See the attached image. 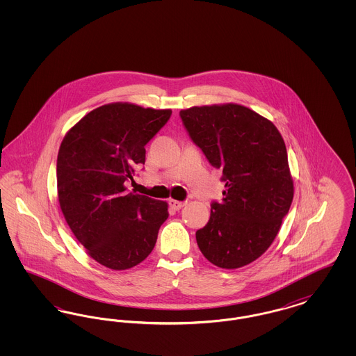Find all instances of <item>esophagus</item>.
I'll return each mask as SVG.
<instances>
[{"label":"esophagus","instance_id":"esophagus-1","mask_svg":"<svg viewBox=\"0 0 356 356\" xmlns=\"http://www.w3.org/2000/svg\"><path fill=\"white\" fill-rule=\"evenodd\" d=\"M186 202H179V200H170V205L172 209H175V211H179V209H181L184 205H186Z\"/></svg>","mask_w":356,"mask_h":356}]
</instances>
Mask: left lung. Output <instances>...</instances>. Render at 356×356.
I'll list each match as a JSON object with an SVG mask.
<instances>
[{"mask_svg": "<svg viewBox=\"0 0 356 356\" xmlns=\"http://www.w3.org/2000/svg\"><path fill=\"white\" fill-rule=\"evenodd\" d=\"M180 118L225 183L197 245L220 268L247 266L268 250L293 199L284 140L270 120L237 104L193 106Z\"/></svg>", "mask_w": 356, "mask_h": 356, "instance_id": "left-lung-1", "label": "left lung"}]
</instances>
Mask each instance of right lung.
Returning a JSON list of instances; mask_svg holds the SVG:
<instances>
[{
    "mask_svg": "<svg viewBox=\"0 0 356 356\" xmlns=\"http://www.w3.org/2000/svg\"><path fill=\"white\" fill-rule=\"evenodd\" d=\"M170 109L128 102L93 109L64 137L57 156V191L73 235L97 263L128 270L152 252L168 204L129 192L145 145Z\"/></svg>",
    "mask_w": 356,
    "mask_h": 356,
    "instance_id": "1",
    "label": "right lung"
}]
</instances>
